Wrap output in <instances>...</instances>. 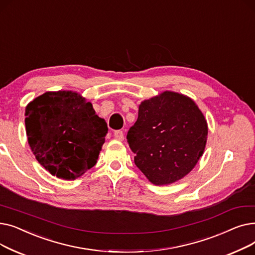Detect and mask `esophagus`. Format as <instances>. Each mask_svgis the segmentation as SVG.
I'll list each match as a JSON object with an SVG mask.
<instances>
[{
    "label": "esophagus",
    "instance_id": "esophagus-1",
    "mask_svg": "<svg viewBox=\"0 0 255 255\" xmlns=\"http://www.w3.org/2000/svg\"><path fill=\"white\" fill-rule=\"evenodd\" d=\"M114 138L117 139V140L122 141L124 139V133H123V131H121V130L115 131L114 132Z\"/></svg>",
    "mask_w": 255,
    "mask_h": 255
}]
</instances>
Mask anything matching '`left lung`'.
Segmentation results:
<instances>
[{
    "label": "left lung",
    "instance_id": "1",
    "mask_svg": "<svg viewBox=\"0 0 255 255\" xmlns=\"http://www.w3.org/2000/svg\"><path fill=\"white\" fill-rule=\"evenodd\" d=\"M207 138V120L196 103L171 91L143 100L127 133L135 165L157 186L188 175L203 156Z\"/></svg>",
    "mask_w": 255,
    "mask_h": 255
}]
</instances>
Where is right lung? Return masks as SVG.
<instances>
[{"label": "right lung", "mask_w": 255, "mask_h": 255, "mask_svg": "<svg viewBox=\"0 0 255 255\" xmlns=\"http://www.w3.org/2000/svg\"><path fill=\"white\" fill-rule=\"evenodd\" d=\"M24 115L30 148L52 176L75 180L96 164L109 129L79 93L46 92L25 106Z\"/></svg>", "instance_id": "right-lung-1"}]
</instances>
